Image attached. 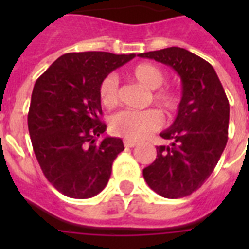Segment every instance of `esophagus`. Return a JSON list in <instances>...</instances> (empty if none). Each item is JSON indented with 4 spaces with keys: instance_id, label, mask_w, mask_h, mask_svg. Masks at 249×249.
I'll list each match as a JSON object with an SVG mask.
<instances>
[{
    "instance_id": "1",
    "label": "esophagus",
    "mask_w": 249,
    "mask_h": 249,
    "mask_svg": "<svg viewBox=\"0 0 249 249\" xmlns=\"http://www.w3.org/2000/svg\"><path fill=\"white\" fill-rule=\"evenodd\" d=\"M137 144H138V143H137L136 141L124 140V146H125V147H130V148H132V147H136Z\"/></svg>"
}]
</instances>
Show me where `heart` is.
Returning <instances> with one entry per match:
<instances>
[{"instance_id":"1","label":"heart","mask_w":249,"mask_h":249,"mask_svg":"<svg viewBox=\"0 0 249 249\" xmlns=\"http://www.w3.org/2000/svg\"><path fill=\"white\" fill-rule=\"evenodd\" d=\"M129 76L146 89L154 90L152 102L165 112L177 111L179 106V95L168 88H160L165 81V73L160 67L151 63L137 64L130 70ZM99 99L106 107H113L119 102V80L115 75H107L99 84ZM163 123L161 115L156 109L133 111L124 109L115 113L109 119V129L113 134L124 137L126 140H142L150 133L155 132Z\"/></svg>"}]
</instances>
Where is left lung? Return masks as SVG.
I'll list each match as a JSON object with an SVG mask.
<instances>
[{"mask_svg": "<svg viewBox=\"0 0 249 249\" xmlns=\"http://www.w3.org/2000/svg\"><path fill=\"white\" fill-rule=\"evenodd\" d=\"M166 64L182 81L177 116L160 133L169 146L156 147L155 161L143 169L147 185L168 199L187 196L212 174L228 142L230 106L214 68L182 48L140 54Z\"/></svg>", "mask_w": 249, "mask_h": 249, "instance_id": "obj_1", "label": "left lung"}]
</instances>
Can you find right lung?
<instances>
[{"label":"right lung","instance_id":"add662e5","mask_svg":"<svg viewBox=\"0 0 249 249\" xmlns=\"http://www.w3.org/2000/svg\"><path fill=\"white\" fill-rule=\"evenodd\" d=\"M106 52L59 56L33 86L28 112L32 147L42 173L59 193L73 199L105 189L113 160L124 150L120 138L106 137L99 84L134 58Z\"/></svg>","mask_w":249,"mask_h":249}]
</instances>
